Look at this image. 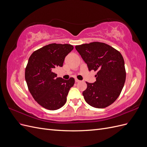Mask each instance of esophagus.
Wrapping results in <instances>:
<instances>
[{
	"label": "esophagus",
	"mask_w": 147,
	"mask_h": 147,
	"mask_svg": "<svg viewBox=\"0 0 147 147\" xmlns=\"http://www.w3.org/2000/svg\"><path fill=\"white\" fill-rule=\"evenodd\" d=\"M80 82V81L79 80H78L77 78H75V82H76V83H78V82Z\"/></svg>",
	"instance_id": "1"
}]
</instances>
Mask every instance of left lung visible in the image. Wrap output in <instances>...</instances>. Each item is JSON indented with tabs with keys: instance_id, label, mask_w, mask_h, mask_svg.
Masks as SVG:
<instances>
[{
	"instance_id": "left-lung-1",
	"label": "left lung",
	"mask_w": 147,
	"mask_h": 147,
	"mask_svg": "<svg viewBox=\"0 0 147 147\" xmlns=\"http://www.w3.org/2000/svg\"><path fill=\"white\" fill-rule=\"evenodd\" d=\"M75 49L87 64L89 70L97 72L94 83L86 82L87 88L83 92L84 100L98 109L112 104L119 97L126 80L121 53L107 44L98 42L77 45Z\"/></svg>"
}]
</instances>
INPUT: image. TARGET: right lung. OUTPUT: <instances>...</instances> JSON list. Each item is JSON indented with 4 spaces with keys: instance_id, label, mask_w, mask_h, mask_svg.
<instances>
[{
    "instance_id": "right-lung-1",
    "label": "right lung",
    "mask_w": 147,
    "mask_h": 147,
    "mask_svg": "<svg viewBox=\"0 0 147 147\" xmlns=\"http://www.w3.org/2000/svg\"><path fill=\"white\" fill-rule=\"evenodd\" d=\"M74 49L70 44L51 43L33 52L25 69V79L33 98L43 107L55 110L66 102L75 79L56 77L54 70L63 65L65 56Z\"/></svg>"
}]
</instances>
